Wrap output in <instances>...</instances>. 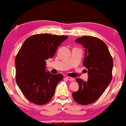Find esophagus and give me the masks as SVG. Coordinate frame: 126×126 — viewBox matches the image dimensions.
I'll return each mask as SVG.
<instances>
[{
	"instance_id": "obj_1",
	"label": "esophagus",
	"mask_w": 126,
	"mask_h": 126,
	"mask_svg": "<svg viewBox=\"0 0 126 126\" xmlns=\"http://www.w3.org/2000/svg\"><path fill=\"white\" fill-rule=\"evenodd\" d=\"M66 78L68 80H70V81H72V80H74V79L71 77H68V76H67V77H66Z\"/></svg>"
}]
</instances>
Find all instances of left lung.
I'll use <instances>...</instances> for the list:
<instances>
[{
    "instance_id": "1",
    "label": "left lung",
    "mask_w": 126,
    "mask_h": 126,
    "mask_svg": "<svg viewBox=\"0 0 126 126\" xmlns=\"http://www.w3.org/2000/svg\"><path fill=\"white\" fill-rule=\"evenodd\" d=\"M75 41L85 49L83 64L88 69V79L86 82L76 79L79 87L72 96L79 104H90L100 97L111 82L113 60L107 46L100 39L83 36Z\"/></svg>"
}]
</instances>
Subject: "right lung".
I'll use <instances>...</instances> for the list:
<instances>
[{
  "label": "right lung",
  "mask_w": 126,
  "mask_h": 126,
  "mask_svg": "<svg viewBox=\"0 0 126 126\" xmlns=\"http://www.w3.org/2000/svg\"><path fill=\"white\" fill-rule=\"evenodd\" d=\"M68 38L48 34H36L24 41L15 59L16 82L30 102L38 105L51 99L61 74L53 75L46 69V60L52 58Z\"/></svg>",
  "instance_id": "1"
}]
</instances>
